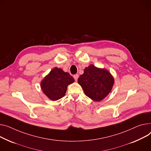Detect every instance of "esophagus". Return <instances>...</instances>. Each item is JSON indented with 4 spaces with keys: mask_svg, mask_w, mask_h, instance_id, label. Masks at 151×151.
<instances>
[{
    "mask_svg": "<svg viewBox=\"0 0 151 151\" xmlns=\"http://www.w3.org/2000/svg\"><path fill=\"white\" fill-rule=\"evenodd\" d=\"M73 78H74V79H75V81H77L78 79V78H79V75H77V74H76V75H75L73 76Z\"/></svg>",
    "mask_w": 151,
    "mask_h": 151,
    "instance_id": "1",
    "label": "esophagus"
}]
</instances>
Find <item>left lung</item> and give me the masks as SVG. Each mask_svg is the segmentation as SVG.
Here are the masks:
<instances>
[{
	"label": "left lung",
	"mask_w": 151,
	"mask_h": 151,
	"mask_svg": "<svg viewBox=\"0 0 151 151\" xmlns=\"http://www.w3.org/2000/svg\"><path fill=\"white\" fill-rule=\"evenodd\" d=\"M78 82L86 96L93 101H100L111 91L114 79L106 69L97 68L92 64L84 69Z\"/></svg>",
	"instance_id": "8db88e82"
}]
</instances>
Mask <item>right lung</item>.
I'll return each instance as SVG.
<instances>
[{"mask_svg":"<svg viewBox=\"0 0 151 151\" xmlns=\"http://www.w3.org/2000/svg\"><path fill=\"white\" fill-rule=\"evenodd\" d=\"M74 81L75 79L68 73L55 67L42 80L41 87L50 99L56 101L65 95L68 85Z\"/></svg>","mask_w":151,"mask_h":151,"instance_id":"1","label":"right lung"}]
</instances>
